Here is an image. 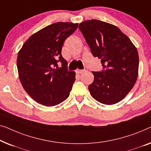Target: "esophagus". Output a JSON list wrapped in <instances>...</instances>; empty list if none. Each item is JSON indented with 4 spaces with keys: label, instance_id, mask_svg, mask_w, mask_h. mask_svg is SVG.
<instances>
[{
    "label": "esophagus",
    "instance_id": "1",
    "mask_svg": "<svg viewBox=\"0 0 151 151\" xmlns=\"http://www.w3.org/2000/svg\"><path fill=\"white\" fill-rule=\"evenodd\" d=\"M84 72H85L84 70H76V73L82 74V73H83Z\"/></svg>",
    "mask_w": 151,
    "mask_h": 151
}]
</instances>
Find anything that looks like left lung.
I'll return each instance as SVG.
<instances>
[{
	"label": "left lung",
	"instance_id": "8db88e82",
	"mask_svg": "<svg viewBox=\"0 0 151 151\" xmlns=\"http://www.w3.org/2000/svg\"><path fill=\"white\" fill-rule=\"evenodd\" d=\"M91 52L101 59L103 70L92 72L91 96L105 105H114L129 94L138 75L139 56L130 39L117 27L98 20L80 23Z\"/></svg>",
	"mask_w": 151,
	"mask_h": 151
}]
</instances>
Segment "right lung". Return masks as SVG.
Returning <instances> with one entry per match:
<instances>
[{
	"mask_svg": "<svg viewBox=\"0 0 151 151\" xmlns=\"http://www.w3.org/2000/svg\"><path fill=\"white\" fill-rule=\"evenodd\" d=\"M78 24L57 22L48 25L33 34L18 52L17 68L23 88L42 105H57L69 96L75 73L68 70L61 49ZM59 61L60 67L57 64Z\"/></svg>",
	"mask_w": 151,
	"mask_h": 151,
	"instance_id": "right-lung-1",
	"label": "right lung"
}]
</instances>
